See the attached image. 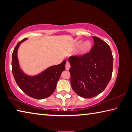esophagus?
Instances as JSON below:
<instances>
[{
	"label": "esophagus",
	"mask_w": 132,
	"mask_h": 132,
	"mask_svg": "<svg viewBox=\"0 0 132 132\" xmlns=\"http://www.w3.org/2000/svg\"><path fill=\"white\" fill-rule=\"evenodd\" d=\"M70 63H69L68 61H67L66 63V70H69V69H70Z\"/></svg>",
	"instance_id": "1"
}]
</instances>
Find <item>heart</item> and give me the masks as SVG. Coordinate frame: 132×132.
Instances as JSON below:
<instances>
[{
    "mask_svg": "<svg viewBox=\"0 0 132 132\" xmlns=\"http://www.w3.org/2000/svg\"><path fill=\"white\" fill-rule=\"evenodd\" d=\"M81 42H82L81 41H78L76 43V46H79L81 44ZM91 46V44L90 41H87L84 42L81 45V47L80 48L79 53H81V54H83V53L87 52L88 51L90 50Z\"/></svg>",
    "mask_w": 132,
    "mask_h": 132,
    "instance_id": "1",
    "label": "heart"
}]
</instances>
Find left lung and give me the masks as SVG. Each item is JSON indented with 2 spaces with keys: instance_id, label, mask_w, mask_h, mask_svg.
<instances>
[{
  "instance_id": "obj_1",
  "label": "left lung",
  "mask_w": 132,
  "mask_h": 132,
  "mask_svg": "<svg viewBox=\"0 0 132 132\" xmlns=\"http://www.w3.org/2000/svg\"><path fill=\"white\" fill-rule=\"evenodd\" d=\"M93 38L94 44L90 52L69 58L71 87L77 94L87 98L95 97L105 90L113 70L109 46L100 38Z\"/></svg>"
}]
</instances>
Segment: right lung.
<instances>
[{
  "instance_id": "add662e5",
  "label": "right lung",
  "mask_w": 132,
  "mask_h": 132,
  "mask_svg": "<svg viewBox=\"0 0 132 132\" xmlns=\"http://www.w3.org/2000/svg\"><path fill=\"white\" fill-rule=\"evenodd\" d=\"M27 38L18 42L12 53V72L18 86L27 95L35 99L46 98L55 90L61 73L65 70L66 61L52 66L35 76H28L20 68L17 59V51L20 45Z\"/></svg>"
}]
</instances>
